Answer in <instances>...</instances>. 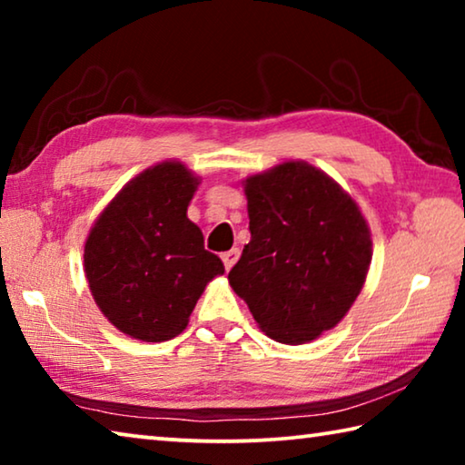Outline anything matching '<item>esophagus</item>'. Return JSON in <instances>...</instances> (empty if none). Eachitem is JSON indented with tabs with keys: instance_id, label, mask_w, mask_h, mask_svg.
<instances>
[{
	"instance_id": "1",
	"label": "esophagus",
	"mask_w": 465,
	"mask_h": 465,
	"mask_svg": "<svg viewBox=\"0 0 465 465\" xmlns=\"http://www.w3.org/2000/svg\"><path fill=\"white\" fill-rule=\"evenodd\" d=\"M238 258H240V250L238 248H232V250H227V252H223V254H222V261H223L227 271H230L232 266L238 262Z\"/></svg>"
}]
</instances>
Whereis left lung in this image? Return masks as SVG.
<instances>
[{
  "instance_id": "1",
  "label": "left lung",
  "mask_w": 465,
  "mask_h": 465,
  "mask_svg": "<svg viewBox=\"0 0 465 465\" xmlns=\"http://www.w3.org/2000/svg\"><path fill=\"white\" fill-rule=\"evenodd\" d=\"M250 242L227 274L266 334L302 344L334 328L371 262L355 201L324 172L287 162L246 180Z\"/></svg>"
}]
</instances>
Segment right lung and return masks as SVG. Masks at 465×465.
I'll use <instances>...</instances> for the list:
<instances>
[{"mask_svg": "<svg viewBox=\"0 0 465 465\" xmlns=\"http://www.w3.org/2000/svg\"><path fill=\"white\" fill-rule=\"evenodd\" d=\"M196 184L183 163H157L110 201L85 242V277L98 308L139 341L178 336L204 285L223 274L186 217Z\"/></svg>", "mask_w": 465, "mask_h": 465, "instance_id": "1", "label": "right lung"}]
</instances>
